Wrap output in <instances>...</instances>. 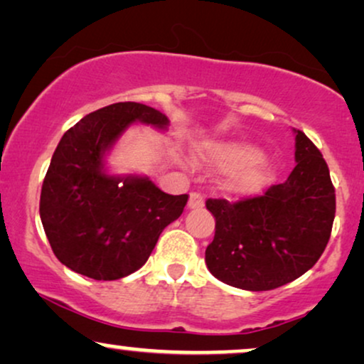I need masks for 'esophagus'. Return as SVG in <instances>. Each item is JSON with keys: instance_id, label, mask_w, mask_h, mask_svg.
Here are the masks:
<instances>
[{"instance_id": "1", "label": "esophagus", "mask_w": 364, "mask_h": 364, "mask_svg": "<svg viewBox=\"0 0 364 364\" xmlns=\"http://www.w3.org/2000/svg\"><path fill=\"white\" fill-rule=\"evenodd\" d=\"M205 205V198L201 193H196L193 191L190 193V201H188V208L190 210H196V208H201V206Z\"/></svg>"}]
</instances>
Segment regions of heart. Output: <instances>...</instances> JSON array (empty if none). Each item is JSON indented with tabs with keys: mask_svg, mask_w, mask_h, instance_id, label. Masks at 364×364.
Masks as SVG:
<instances>
[{
	"mask_svg": "<svg viewBox=\"0 0 364 364\" xmlns=\"http://www.w3.org/2000/svg\"><path fill=\"white\" fill-rule=\"evenodd\" d=\"M201 163L218 169H235L227 188L235 193H254L272 179V169L255 148L242 142H222L210 146L201 154Z\"/></svg>",
	"mask_w": 364,
	"mask_h": 364,
	"instance_id": "1",
	"label": "heart"
}]
</instances>
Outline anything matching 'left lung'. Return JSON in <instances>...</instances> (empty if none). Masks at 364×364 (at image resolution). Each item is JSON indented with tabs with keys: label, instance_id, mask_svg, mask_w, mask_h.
<instances>
[{
	"label": "left lung",
	"instance_id": "1",
	"mask_svg": "<svg viewBox=\"0 0 364 364\" xmlns=\"http://www.w3.org/2000/svg\"><path fill=\"white\" fill-rule=\"evenodd\" d=\"M296 168L264 195L235 203L206 200L215 238L208 270L243 291H272L306 274L323 255L336 213L329 168L314 142L296 131Z\"/></svg>",
	"mask_w": 364,
	"mask_h": 364
}]
</instances>
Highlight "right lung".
Masks as SVG:
<instances>
[{
    "mask_svg": "<svg viewBox=\"0 0 364 364\" xmlns=\"http://www.w3.org/2000/svg\"><path fill=\"white\" fill-rule=\"evenodd\" d=\"M132 122L166 129L149 105L117 102L87 114L60 139L40 195L43 230L57 259L95 280H117L146 264L188 195H168L149 178L112 176L104 154Z\"/></svg>",
    "mask_w": 364,
    "mask_h": 364,
    "instance_id": "obj_1",
    "label": "right lung"
}]
</instances>
